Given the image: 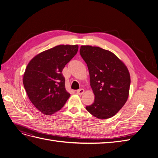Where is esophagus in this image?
<instances>
[{
  "label": "esophagus",
  "instance_id": "obj_1",
  "mask_svg": "<svg viewBox=\"0 0 158 158\" xmlns=\"http://www.w3.org/2000/svg\"><path fill=\"white\" fill-rule=\"evenodd\" d=\"M76 93H77V94L79 95H82L84 93V89H80L76 91Z\"/></svg>",
  "mask_w": 158,
  "mask_h": 158
}]
</instances>
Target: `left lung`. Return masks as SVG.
<instances>
[{"label": "left lung", "mask_w": 158, "mask_h": 158, "mask_svg": "<svg viewBox=\"0 0 158 158\" xmlns=\"http://www.w3.org/2000/svg\"><path fill=\"white\" fill-rule=\"evenodd\" d=\"M80 53L87 64L94 102L85 107L99 119L116 114L125 104L129 94L131 76L123 62L112 52L90 45H82Z\"/></svg>", "instance_id": "8db88e82"}]
</instances>
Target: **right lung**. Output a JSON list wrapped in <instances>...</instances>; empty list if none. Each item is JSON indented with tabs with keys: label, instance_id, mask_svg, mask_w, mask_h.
<instances>
[{
	"label": "right lung",
	"instance_id": "1",
	"mask_svg": "<svg viewBox=\"0 0 158 158\" xmlns=\"http://www.w3.org/2000/svg\"><path fill=\"white\" fill-rule=\"evenodd\" d=\"M78 50V45H57L40 52L28 63L23 85L31 102L43 114L50 115L59 111L69 98L62 71Z\"/></svg>",
	"mask_w": 158,
	"mask_h": 158
}]
</instances>
